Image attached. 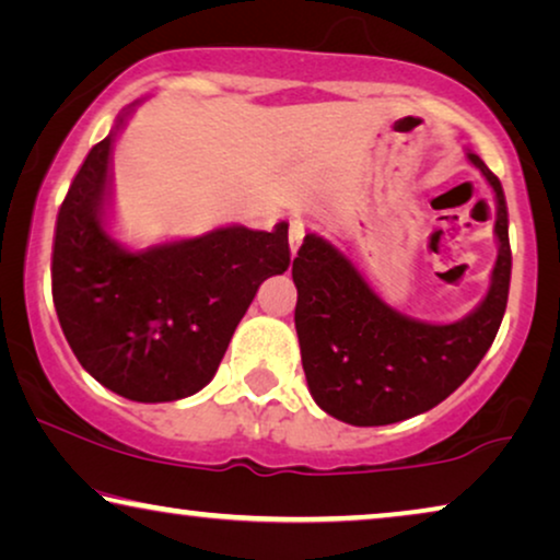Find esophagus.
I'll return each mask as SVG.
<instances>
[{"label": "esophagus", "instance_id": "1", "mask_svg": "<svg viewBox=\"0 0 560 560\" xmlns=\"http://www.w3.org/2000/svg\"><path fill=\"white\" fill-rule=\"evenodd\" d=\"M303 236H305V224L301 219H290V232H288V242H290V252H295L301 249V244H303Z\"/></svg>", "mask_w": 560, "mask_h": 560}]
</instances>
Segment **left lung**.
Instances as JSON below:
<instances>
[{
    "instance_id": "8db88e82",
    "label": "left lung",
    "mask_w": 560,
    "mask_h": 560,
    "mask_svg": "<svg viewBox=\"0 0 560 560\" xmlns=\"http://www.w3.org/2000/svg\"><path fill=\"white\" fill-rule=\"evenodd\" d=\"M497 198L500 255L485 301L456 324H425L389 308L354 262L308 234L293 259L295 331L313 400L349 425H389L446 400L492 347L508 308L512 252L502 183L466 152Z\"/></svg>"
}]
</instances>
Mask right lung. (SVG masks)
<instances>
[{
	"mask_svg": "<svg viewBox=\"0 0 560 560\" xmlns=\"http://www.w3.org/2000/svg\"><path fill=\"white\" fill-rule=\"evenodd\" d=\"M91 148L60 203L52 303L75 359L135 402H171L217 374L257 288L290 265L288 224L224 226L196 240L129 252L106 232L112 142Z\"/></svg>",
	"mask_w": 560,
	"mask_h": 560,
	"instance_id": "right-lung-1",
	"label": "right lung"
}]
</instances>
